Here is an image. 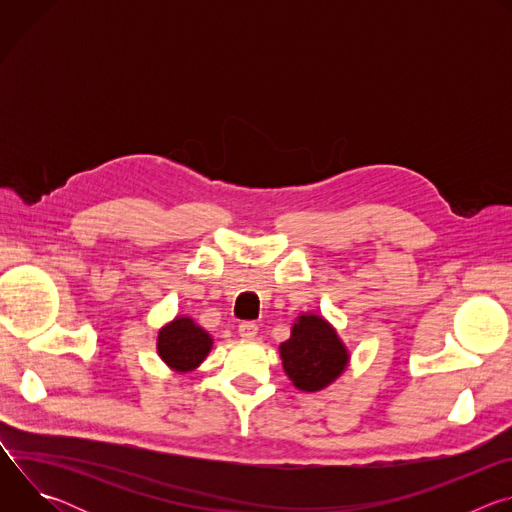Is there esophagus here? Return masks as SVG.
I'll return each instance as SVG.
<instances>
[{"label": "esophagus", "mask_w": 512, "mask_h": 512, "mask_svg": "<svg viewBox=\"0 0 512 512\" xmlns=\"http://www.w3.org/2000/svg\"><path fill=\"white\" fill-rule=\"evenodd\" d=\"M257 330H259V326H257L255 322H241V324H239V336H241V338L251 340V338L257 336Z\"/></svg>", "instance_id": "esophagus-1"}]
</instances>
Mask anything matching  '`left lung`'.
<instances>
[{"instance_id": "1", "label": "left lung", "mask_w": 512, "mask_h": 512, "mask_svg": "<svg viewBox=\"0 0 512 512\" xmlns=\"http://www.w3.org/2000/svg\"><path fill=\"white\" fill-rule=\"evenodd\" d=\"M283 371L300 391H320L346 369L348 352L336 330L320 316H300L289 340L281 342Z\"/></svg>"}]
</instances>
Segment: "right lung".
I'll return each mask as SVG.
<instances>
[{"label":"right lung","instance_id":"right-lung-1","mask_svg":"<svg viewBox=\"0 0 512 512\" xmlns=\"http://www.w3.org/2000/svg\"><path fill=\"white\" fill-rule=\"evenodd\" d=\"M212 338L190 318H176L158 334V352L170 369L178 373L194 371L208 356Z\"/></svg>","mask_w":512,"mask_h":512}]
</instances>
